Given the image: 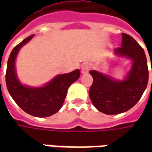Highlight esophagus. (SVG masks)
Listing matches in <instances>:
<instances>
[{
	"mask_svg": "<svg viewBox=\"0 0 152 152\" xmlns=\"http://www.w3.org/2000/svg\"><path fill=\"white\" fill-rule=\"evenodd\" d=\"M90 67H91V65H90L89 63H84L82 65V66H81V72H82L83 74L87 73L89 71V69H90Z\"/></svg>",
	"mask_w": 152,
	"mask_h": 152,
	"instance_id": "esophagus-1",
	"label": "esophagus"
}]
</instances>
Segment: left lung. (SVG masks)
Returning <instances> with one entry per match:
<instances>
[{
    "mask_svg": "<svg viewBox=\"0 0 152 152\" xmlns=\"http://www.w3.org/2000/svg\"><path fill=\"white\" fill-rule=\"evenodd\" d=\"M115 53L134 62L124 80H115L97 71L89 72L93 76L90 100L99 112L107 115L120 114L132 108L143 94L149 77L144 50L129 35L122 33L121 46L115 50Z\"/></svg>",
    "mask_w": 152,
    "mask_h": 152,
    "instance_id": "left-lung-1",
    "label": "left lung"
}]
</instances>
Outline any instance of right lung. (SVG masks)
Listing matches in <instances>:
<instances>
[{"label":"right lung","mask_w":152,"mask_h":152,"mask_svg":"<svg viewBox=\"0 0 152 152\" xmlns=\"http://www.w3.org/2000/svg\"><path fill=\"white\" fill-rule=\"evenodd\" d=\"M34 35L25 38L12 50L7 63L5 83L10 94L21 109L37 117H47L60 110L69 86L78 80L80 70L58 75L40 88H31L22 85L16 76L15 62L18 50L28 43Z\"/></svg>","instance_id":"add662e5"}]
</instances>
